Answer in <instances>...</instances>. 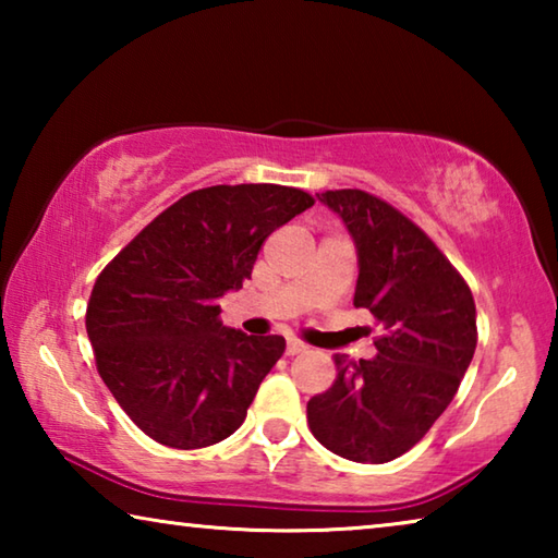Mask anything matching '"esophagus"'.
<instances>
[{"label": "esophagus", "instance_id": "1", "mask_svg": "<svg viewBox=\"0 0 558 558\" xmlns=\"http://www.w3.org/2000/svg\"><path fill=\"white\" fill-rule=\"evenodd\" d=\"M305 344H302V342H298V339H288V344H286V354L288 356H295V354H302V352H305Z\"/></svg>", "mask_w": 558, "mask_h": 558}]
</instances>
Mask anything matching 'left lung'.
<instances>
[{"mask_svg":"<svg viewBox=\"0 0 558 558\" xmlns=\"http://www.w3.org/2000/svg\"><path fill=\"white\" fill-rule=\"evenodd\" d=\"M317 199L352 235L354 307L384 335L374 359L335 356L337 379L307 401V423L335 456L379 465L411 450L458 393L477 344L475 300L438 245L379 196L335 189Z\"/></svg>","mask_w":558,"mask_h":558,"instance_id":"obj_1","label":"left lung"}]
</instances>
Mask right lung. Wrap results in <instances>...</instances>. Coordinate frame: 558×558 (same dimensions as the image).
Segmentation results:
<instances>
[{"instance_id": "add662e5", "label": "right lung", "mask_w": 558, "mask_h": 558, "mask_svg": "<svg viewBox=\"0 0 558 558\" xmlns=\"http://www.w3.org/2000/svg\"><path fill=\"white\" fill-rule=\"evenodd\" d=\"M313 204L278 184L196 189L100 272L86 310L98 374L149 438L194 450L241 428L286 339L223 327L219 298L241 290L263 241Z\"/></svg>"}]
</instances>
